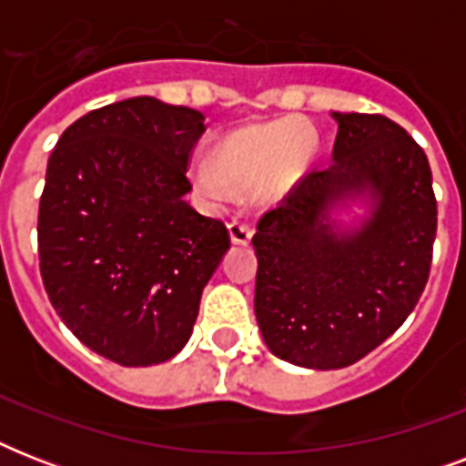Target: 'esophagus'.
I'll list each match as a JSON object with an SVG mask.
<instances>
[{
	"label": "esophagus",
	"mask_w": 466,
	"mask_h": 466,
	"mask_svg": "<svg viewBox=\"0 0 466 466\" xmlns=\"http://www.w3.org/2000/svg\"><path fill=\"white\" fill-rule=\"evenodd\" d=\"M227 229H229V237H232L234 244H248L251 241V234H254V229L247 225V222H241V219H232L229 225H227Z\"/></svg>",
	"instance_id": "esophagus-1"
}]
</instances>
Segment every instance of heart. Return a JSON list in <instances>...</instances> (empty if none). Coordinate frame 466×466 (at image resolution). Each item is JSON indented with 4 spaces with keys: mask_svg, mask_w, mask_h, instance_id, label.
Wrapping results in <instances>:
<instances>
[{
    "mask_svg": "<svg viewBox=\"0 0 466 466\" xmlns=\"http://www.w3.org/2000/svg\"><path fill=\"white\" fill-rule=\"evenodd\" d=\"M317 140L302 120H270L237 127L215 145L210 159L193 164L190 174L205 196L227 200L234 188H258L278 196L307 174Z\"/></svg>",
    "mask_w": 466,
    "mask_h": 466,
    "instance_id": "obj_1",
    "label": "heart"
}]
</instances>
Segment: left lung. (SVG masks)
<instances>
[{"label":"left lung","instance_id":"8db88e82","mask_svg":"<svg viewBox=\"0 0 466 466\" xmlns=\"http://www.w3.org/2000/svg\"><path fill=\"white\" fill-rule=\"evenodd\" d=\"M333 161L258 219L254 311L270 353L309 370L353 365L411 314L433 261L438 205L426 152L394 120L331 113ZM350 202L366 218L332 212Z\"/></svg>","mask_w":466,"mask_h":466}]
</instances>
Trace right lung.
I'll use <instances>...</instances> for the list:
<instances>
[{"mask_svg": "<svg viewBox=\"0 0 466 466\" xmlns=\"http://www.w3.org/2000/svg\"><path fill=\"white\" fill-rule=\"evenodd\" d=\"M205 116L135 96L86 113L47 159L40 276L67 329L126 368L174 358L229 234L186 203Z\"/></svg>", "mask_w": 466, "mask_h": 466, "instance_id": "obj_1", "label": "right lung"}]
</instances>
